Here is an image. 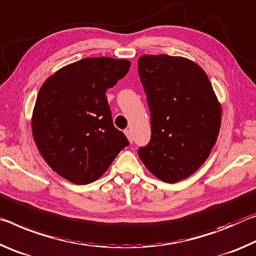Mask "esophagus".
<instances>
[{
  "instance_id": "1",
  "label": "esophagus",
  "mask_w": 256,
  "mask_h": 256,
  "mask_svg": "<svg viewBox=\"0 0 256 256\" xmlns=\"http://www.w3.org/2000/svg\"><path fill=\"white\" fill-rule=\"evenodd\" d=\"M124 134H126V136H127V138H128L129 143L132 144V130H130V129H126V130H124Z\"/></svg>"
}]
</instances>
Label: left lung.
Wrapping results in <instances>:
<instances>
[{
    "instance_id": "1",
    "label": "left lung",
    "mask_w": 256,
    "mask_h": 256,
    "mask_svg": "<svg viewBox=\"0 0 256 256\" xmlns=\"http://www.w3.org/2000/svg\"><path fill=\"white\" fill-rule=\"evenodd\" d=\"M138 74L152 130L138 156L156 177L174 184L194 174L210 156L220 130V103L204 70L188 58L143 56Z\"/></svg>"
}]
</instances>
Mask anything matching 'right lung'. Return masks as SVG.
Instances as JSON below:
<instances>
[{
    "label": "right lung",
    "instance_id": "obj_1",
    "mask_svg": "<svg viewBox=\"0 0 256 256\" xmlns=\"http://www.w3.org/2000/svg\"><path fill=\"white\" fill-rule=\"evenodd\" d=\"M129 68L128 60L85 58L40 87L32 119L34 140L61 177L77 185L93 182L129 145L112 122L106 96Z\"/></svg>",
    "mask_w": 256,
    "mask_h": 256
}]
</instances>
